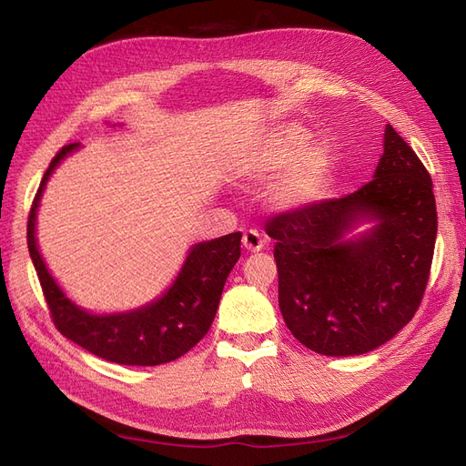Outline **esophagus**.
<instances>
[{"instance_id":"34e87169","label":"esophagus","mask_w":466,"mask_h":466,"mask_svg":"<svg viewBox=\"0 0 466 466\" xmlns=\"http://www.w3.org/2000/svg\"><path fill=\"white\" fill-rule=\"evenodd\" d=\"M243 247H245L247 252H258L264 247V241H262L260 233L257 229L245 231V235H243Z\"/></svg>"}]
</instances>
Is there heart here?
Here are the masks:
<instances>
[{
  "mask_svg": "<svg viewBox=\"0 0 466 466\" xmlns=\"http://www.w3.org/2000/svg\"><path fill=\"white\" fill-rule=\"evenodd\" d=\"M309 137L301 124H284L268 132L238 165V178L260 182L272 178L266 202L274 211H299L315 204L334 168V151L327 139Z\"/></svg>",
  "mask_w": 466,
  "mask_h": 466,
  "instance_id": "heart-1",
  "label": "heart"
}]
</instances>
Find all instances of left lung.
<instances>
[{
    "instance_id": "8db88e82",
    "label": "left lung",
    "mask_w": 466,
    "mask_h": 466,
    "mask_svg": "<svg viewBox=\"0 0 466 466\" xmlns=\"http://www.w3.org/2000/svg\"><path fill=\"white\" fill-rule=\"evenodd\" d=\"M266 233L289 332L322 356L368 354L410 322L426 291L437 235L431 178L387 124L373 180L276 216Z\"/></svg>"
}]
</instances>
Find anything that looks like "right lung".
<instances>
[{
	"mask_svg": "<svg viewBox=\"0 0 466 466\" xmlns=\"http://www.w3.org/2000/svg\"><path fill=\"white\" fill-rule=\"evenodd\" d=\"M79 149L69 144L52 159L42 177L31 208L26 241L42 291L58 329L96 358L120 365H159L178 360L198 344L218 313L223 286L241 257V231L223 235L190 247L173 284L157 299L130 311L93 313L72 301L50 274L40 255L36 214L46 182L67 155Z\"/></svg>",
	"mask_w": 466,
	"mask_h": 466,
	"instance_id": "add662e5",
	"label": "right lung"
}]
</instances>
